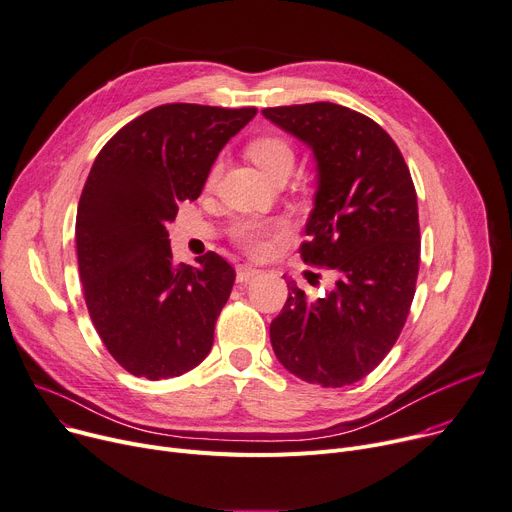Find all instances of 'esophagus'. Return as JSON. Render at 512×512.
Wrapping results in <instances>:
<instances>
[{"label": "esophagus", "instance_id": "obj_1", "mask_svg": "<svg viewBox=\"0 0 512 512\" xmlns=\"http://www.w3.org/2000/svg\"><path fill=\"white\" fill-rule=\"evenodd\" d=\"M257 274H261V271H259L257 267L249 265V263L236 265V280L241 282V284H247V282H249V280H253Z\"/></svg>", "mask_w": 512, "mask_h": 512}]
</instances>
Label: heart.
<instances>
[{"label":"heart","mask_w":512,"mask_h":512,"mask_svg":"<svg viewBox=\"0 0 512 512\" xmlns=\"http://www.w3.org/2000/svg\"><path fill=\"white\" fill-rule=\"evenodd\" d=\"M247 156L263 170V175H267L269 179H274L276 175H290L296 160L292 144L276 133H265L251 140L247 146ZM218 170H220L218 164L212 166L208 175V185L216 183ZM286 232H288V224L282 220L245 218V220H238L232 226L234 241L255 257L269 253L271 245L280 241V238H284Z\"/></svg>","instance_id":"b5f03b06"}]
</instances>
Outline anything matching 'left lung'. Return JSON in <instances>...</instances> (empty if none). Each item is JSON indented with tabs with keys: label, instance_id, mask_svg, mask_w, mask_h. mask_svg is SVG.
Segmentation results:
<instances>
[{
	"label": "left lung",
	"instance_id": "obj_1",
	"mask_svg": "<svg viewBox=\"0 0 512 512\" xmlns=\"http://www.w3.org/2000/svg\"><path fill=\"white\" fill-rule=\"evenodd\" d=\"M261 113L313 148L319 189L298 251L335 274L323 298L288 282L271 346L306 383L354 385L391 352L416 294L420 222L410 168L379 123L348 107L309 102Z\"/></svg>",
	"mask_w": 512,
	"mask_h": 512
}]
</instances>
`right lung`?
I'll return each mask as SVG.
<instances>
[{
  "label": "right lung",
  "mask_w": 512,
  "mask_h": 512,
  "mask_svg": "<svg viewBox=\"0 0 512 512\" xmlns=\"http://www.w3.org/2000/svg\"><path fill=\"white\" fill-rule=\"evenodd\" d=\"M257 115L173 102L123 125L98 152L76 216L88 315L133 377H181L206 358L234 269L218 253L175 263L166 224L197 199L218 152Z\"/></svg>",
  "instance_id": "obj_1"
}]
</instances>
